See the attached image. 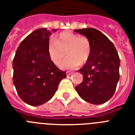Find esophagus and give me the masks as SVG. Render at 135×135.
Returning <instances> with one entry per match:
<instances>
[{
	"mask_svg": "<svg viewBox=\"0 0 135 135\" xmlns=\"http://www.w3.org/2000/svg\"><path fill=\"white\" fill-rule=\"evenodd\" d=\"M73 73V72H70V71H67V72H66V75H67V76H69V75H72Z\"/></svg>",
	"mask_w": 135,
	"mask_h": 135,
	"instance_id": "34e87169",
	"label": "esophagus"
}]
</instances>
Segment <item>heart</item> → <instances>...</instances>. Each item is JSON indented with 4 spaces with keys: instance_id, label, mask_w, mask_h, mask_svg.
Instances as JSON below:
<instances>
[{
    "instance_id": "obj_1",
    "label": "heart",
    "mask_w": 135,
    "mask_h": 135,
    "mask_svg": "<svg viewBox=\"0 0 135 135\" xmlns=\"http://www.w3.org/2000/svg\"><path fill=\"white\" fill-rule=\"evenodd\" d=\"M48 51L50 60L56 66H59L65 57L61 68L64 69H74L80 64H83L91 55V45L86 37L80 36L71 32H62L55 39H50L48 44Z\"/></svg>"
}]
</instances>
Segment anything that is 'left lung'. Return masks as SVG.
<instances>
[{"mask_svg":"<svg viewBox=\"0 0 135 135\" xmlns=\"http://www.w3.org/2000/svg\"><path fill=\"white\" fill-rule=\"evenodd\" d=\"M74 31L87 37L91 45L90 57L78 70L83 74V81L75 89L89 103H105L113 96L119 80L118 52L112 42L98 30L88 28Z\"/></svg>","mask_w":135,"mask_h":135,"instance_id":"left-lung-1","label":"left lung"}]
</instances>
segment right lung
<instances>
[{
  "instance_id": "obj_1",
  "label": "right lung",
  "mask_w": 135,
  "mask_h": 135,
  "mask_svg": "<svg viewBox=\"0 0 135 135\" xmlns=\"http://www.w3.org/2000/svg\"><path fill=\"white\" fill-rule=\"evenodd\" d=\"M50 35L44 28L32 32L18 46L13 60V83L18 96L30 105L49 101L61 80L66 77L49 57Z\"/></svg>"
}]
</instances>
